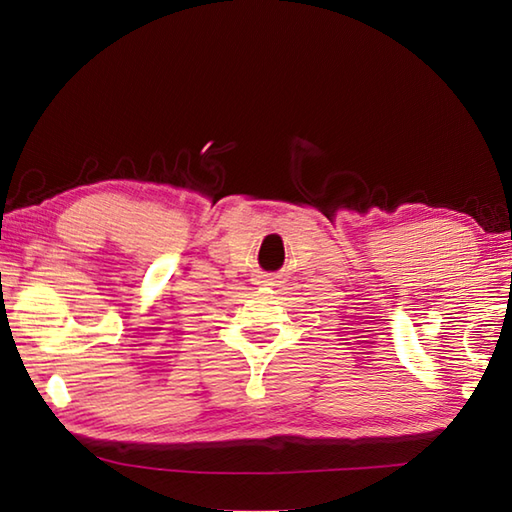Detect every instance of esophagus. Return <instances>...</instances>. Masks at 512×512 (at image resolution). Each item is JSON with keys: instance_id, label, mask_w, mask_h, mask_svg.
Wrapping results in <instances>:
<instances>
[{"instance_id": "esophagus-1", "label": "esophagus", "mask_w": 512, "mask_h": 512, "mask_svg": "<svg viewBox=\"0 0 512 512\" xmlns=\"http://www.w3.org/2000/svg\"><path fill=\"white\" fill-rule=\"evenodd\" d=\"M263 283H267V280H263Z\"/></svg>"}]
</instances>
